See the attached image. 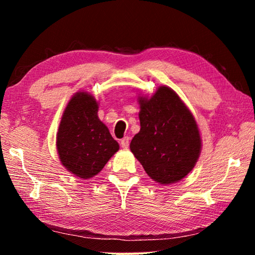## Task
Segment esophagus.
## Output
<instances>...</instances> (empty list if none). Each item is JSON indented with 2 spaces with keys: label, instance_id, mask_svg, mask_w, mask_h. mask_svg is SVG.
Segmentation results:
<instances>
[{
  "label": "esophagus",
  "instance_id": "esophagus-1",
  "mask_svg": "<svg viewBox=\"0 0 255 255\" xmlns=\"http://www.w3.org/2000/svg\"><path fill=\"white\" fill-rule=\"evenodd\" d=\"M120 145H122L123 148H128L129 146V137H124L122 141H120Z\"/></svg>",
  "mask_w": 255,
  "mask_h": 255
}]
</instances>
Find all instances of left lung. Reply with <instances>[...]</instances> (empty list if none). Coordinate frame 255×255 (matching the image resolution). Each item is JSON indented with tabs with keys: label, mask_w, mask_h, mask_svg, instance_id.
Returning <instances> with one entry per match:
<instances>
[{
	"label": "left lung",
	"mask_w": 255,
	"mask_h": 255,
	"mask_svg": "<svg viewBox=\"0 0 255 255\" xmlns=\"http://www.w3.org/2000/svg\"><path fill=\"white\" fill-rule=\"evenodd\" d=\"M138 102L140 130L130 150L154 181L178 182L195 167L201 152L195 117L167 86H159L150 98L139 97Z\"/></svg>",
	"instance_id": "1"
}]
</instances>
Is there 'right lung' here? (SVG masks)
<instances>
[{
  "mask_svg": "<svg viewBox=\"0 0 255 255\" xmlns=\"http://www.w3.org/2000/svg\"><path fill=\"white\" fill-rule=\"evenodd\" d=\"M99 105L88 92H77L68 101L60 120L56 147L67 171L81 179L100 172L119 144L98 117Z\"/></svg>",
  "mask_w": 255,
  "mask_h": 255,
  "instance_id": "add662e5",
  "label": "right lung"
}]
</instances>
